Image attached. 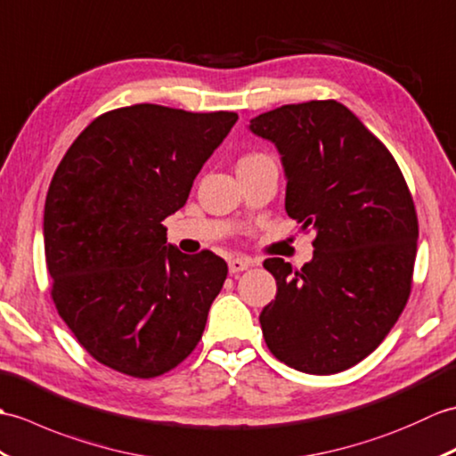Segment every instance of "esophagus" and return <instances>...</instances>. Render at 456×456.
<instances>
[{
	"label": "esophagus",
	"instance_id": "obj_1",
	"mask_svg": "<svg viewBox=\"0 0 456 456\" xmlns=\"http://www.w3.org/2000/svg\"><path fill=\"white\" fill-rule=\"evenodd\" d=\"M251 265H254V261L248 259V257H232V259L228 261V269H230L232 275H236V273L246 271V269H249Z\"/></svg>",
	"mask_w": 456,
	"mask_h": 456
}]
</instances>
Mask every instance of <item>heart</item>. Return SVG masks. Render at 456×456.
<instances>
[{
	"label": "heart",
	"instance_id": "1",
	"mask_svg": "<svg viewBox=\"0 0 456 456\" xmlns=\"http://www.w3.org/2000/svg\"><path fill=\"white\" fill-rule=\"evenodd\" d=\"M261 158H267V156H265V154H257V151H256V154H246V156L240 158L238 166H240V164H249V161H256V159H261Z\"/></svg>",
	"mask_w": 456,
	"mask_h": 456
}]
</instances>
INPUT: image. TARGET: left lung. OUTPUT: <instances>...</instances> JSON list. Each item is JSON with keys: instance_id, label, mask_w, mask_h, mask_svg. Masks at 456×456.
I'll return each instance as SVG.
<instances>
[{"instance_id": "obj_1", "label": "left lung", "mask_w": 456, "mask_h": 456, "mask_svg": "<svg viewBox=\"0 0 456 456\" xmlns=\"http://www.w3.org/2000/svg\"><path fill=\"white\" fill-rule=\"evenodd\" d=\"M249 128L281 151L287 215L316 230L302 269L263 261L277 281L263 338L292 369L341 372L380 346L410 298L419 230L408 183L388 148L333 99L282 105Z\"/></svg>"}]
</instances>
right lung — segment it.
Returning a JSON list of instances; mask_svg holds the SVG:
<instances>
[{"label":"right lung","mask_w":456,"mask_h":456,"mask_svg":"<svg viewBox=\"0 0 456 456\" xmlns=\"http://www.w3.org/2000/svg\"><path fill=\"white\" fill-rule=\"evenodd\" d=\"M238 115L140 103L107 110L68 148L45 202L50 297L91 357L154 379L197 347L226 261L166 246L169 215Z\"/></svg>","instance_id":"right-lung-1"}]
</instances>
